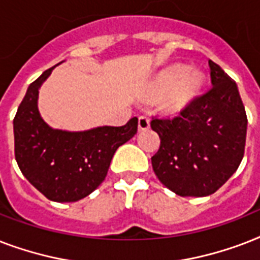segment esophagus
<instances>
[{"mask_svg":"<svg viewBox=\"0 0 260 260\" xmlns=\"http://www.w3.org/2000/svg\"><path fill=\"white\" fill-rule=\"evenodd\" d=\"M139 131H146L150 128V118L146 117V116H140L138 121Z\"/></svg>","mask_w":260,"mask_h":260,"instance_id":"1","label":"esophagus"}]
</instances>
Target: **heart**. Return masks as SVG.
<instances>
[{"mask_svg":"<svg viewBox=\"0 0 260 260\" xmlns=\"http://www.w3.org/2000/svg\"><path fill=\"white\" fill-rule=\"evenodd\" d=\"M206 77L201 70L174 64L163 70L151 82L146 91L147 101H159L165 114H179L201 93Z\"/></svg>","mask_w":260,"mask_h":260,"instance_id":"1","label":"heart"}]
</instances>
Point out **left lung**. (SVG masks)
Listing matches in <instances>:
<instances>
[{
  "label": "left lung",
  "instance_id": "8db88e82",
  "mask_svg": "<svg viewBox=\"0 0 260 260\" xmlns=\"http://www.w3.org/2000/svg\"><path fill=\"white\" fill-rule=\"evenodd\" d=\"M213 87L173 120L151 121L160 147L151 158L156 177L182 197H206L238 170L246 147L247 114L238 85L209 60Z\"/></svg>",
  "mask_w": 260,
  "mask_h": 260
}]
</instances>
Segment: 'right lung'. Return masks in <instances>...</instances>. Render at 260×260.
Masks as SVG:
<instances>
[{
	"instance_id": "right-lung-1",
	"label": "right lung",
	"mask_w": 260,
	"mask_h": 260,
	"mask_svg": "<svg viewBox=\"0 0 260 260\" xmlns=\"http://www.w3.org/2000/svg\"><path fill=\"white\" fill-rule=\"evenodd\" d=\"M54 69L30 83L18 106L13 120L14 155L22 175L48 200L75 202L101 185L116 150L138 132V118L122 126L55 129L43 120L38 106L39 89Z\"/></svg>"
}]
</instances>
